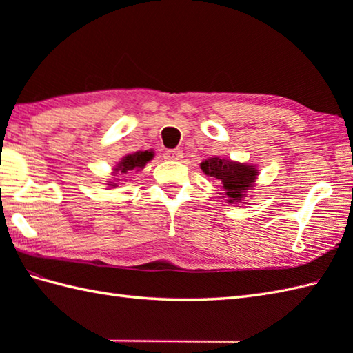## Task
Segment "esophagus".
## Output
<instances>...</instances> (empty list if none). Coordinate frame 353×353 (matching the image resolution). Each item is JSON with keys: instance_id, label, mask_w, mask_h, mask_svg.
<instances>
[{"instance_id": "esophagus-1", "label": "esophagus", "mask_w": 353, "mask_h": 353, "mask_svg": "<svg viewBox=\"0 0 353 353\" xmlns=\"http://www.w3.org/2000/svg\"><path fill=\"white\" fill-rule=\"evenodd\" d=\"M163 157L168 161H181L183 157V153L181 150H167V152L163 153Z\"/></svg>"}]
</instances>
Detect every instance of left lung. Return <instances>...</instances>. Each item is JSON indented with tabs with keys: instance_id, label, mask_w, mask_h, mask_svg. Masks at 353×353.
<instances>
[{
	"instance_id": "1",
	"label": "left lung",
	"mask_w": 353,
	"mask_h": 353,
	"mask_svg": "<svg viewBox=\"0 0 353 353\" xmlns=\"http://www.w3.org/2000/svg\"><path fill=\"white\" fill-rule=\"evenodd\" d=\"M206 176L219 181L228 197V203H239L245 197V190H250L256 182L258 170L249 163H239L221 157H211L200 163Z\"/></svg>"
}]
</instances>
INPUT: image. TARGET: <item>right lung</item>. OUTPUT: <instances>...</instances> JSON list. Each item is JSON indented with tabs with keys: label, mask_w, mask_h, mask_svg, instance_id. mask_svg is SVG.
Instances as JSON below:
<instances>
[{
	"label": "right lung",
	"mask_w": 353,
	"mask_h": 353,
	"mask_svg": "<svg viewBox=\"0 0 353 353\" xmlns=\"http://www.w3.org/2000/svg\"><path fill=\"white\" fill-rule=\"evenodd\" d=\"M153 159V152L152 150H145V152H134L130 154H125L121 161L117 163V167L114 168L115 174H127V172L132 171V170H142L145 167V163L148 161ZM109 186L112 188H115L117 183L110 182Z\"/></svg>",
	"instance_id": "1"
}]
</instances>
